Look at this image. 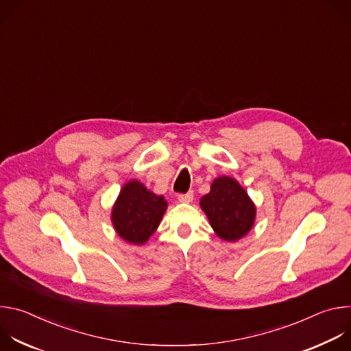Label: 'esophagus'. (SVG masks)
Segmentation results:
<instances>
[{"mask_svg": "<svg viewBox=\"0 0 351 351\" xmlns=\"http://www.w3.org/2000/svg\"><path fill=\"white\" fill-rule=\"evenodd\" d=\"M178 199H179L180 203H191V202H193V193L189 191V193H186V194H179Z\"/></svg>", "mask_w": 351, "mask_h": 351, "instance_id": "1", "label": "esophagus"}]
</instances>
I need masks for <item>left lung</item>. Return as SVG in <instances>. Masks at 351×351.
Masks as SVG:
<instances>
[{"label":"left lung","mask_w":351,"mask_h":351,"mask_svg":"<svg viewBox=\"0 0 351 351\" xmlns=\"http://www.w3.org/2000/svg\"><path fill=\"white\" fill-rule=\"evenodd\" d=\"M211 228L225 241H237L253 229L257 207L243 186L230 176L215 178L199 199Z\"/></svg>","instance_id":"obj_1"}]
</instances>
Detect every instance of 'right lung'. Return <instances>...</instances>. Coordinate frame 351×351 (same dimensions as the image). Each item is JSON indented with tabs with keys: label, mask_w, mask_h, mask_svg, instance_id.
Listing matches in <instances>:
<instances>
[{
	"label": "right lung",
	"mask_w": 351,
	"mask_h": 351,
	"mask_svg": "<svg viewBox=\"0 0 351 351\" xmlns=\"http://www.w3.org/2000/svg\"><path fill=\"white\" fill-rule=\"evenodd\" d=\"M168 208L164 195L149 191L132 179L121 189L111 211L117 234L126 243L143 245L154 234Z\"/></svg>",
	"instance_id": "right-lung-1"
}]
</instances>
